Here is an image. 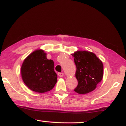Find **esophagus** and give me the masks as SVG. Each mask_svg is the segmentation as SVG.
<instances>
[{"label": "esophagus", "mask_w": 126, "mask_h": 126, "mask_svg": "<svg viewBox=\"0 0 126 126\" xmlns=\"http://www.w3.org/2000/svg\"><path fill=\"white\" fill-rule=\"evenodd\" d=\"M58 75H59V76H60V77H63V76H64V73H58Z\"/></svg>", "instance_id": "1"}]
</instances>
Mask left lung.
Returning a JSON list of instances; mask_svg holds the SVG:
<instances>
[{"mask_svg":"<svg viewBox=\"0 0 126 126\" xmlns=\"http://www.w3.org/2000/svg\"><path fill=\"white\" fill-rule=\"evenodd\" d=\"M72 56L74 57L76 66L75 76L78 81L75 91L79 94L92 92L103 78L102 62L94 53L88 51H75Z\"/></svg>","mask_w":126,"mask_h":126,"instance_id":"1","label":"left lung"}]
</instances>
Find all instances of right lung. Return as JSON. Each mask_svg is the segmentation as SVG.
<instances>
[{"label": "right lung", "instance_id": "obj_1", "mask_svg": "<svg viewBox=\"0 0 126 126\" xmlns=\"http://www.w3.org/2000/svg\"><path fill=\"white\" fill-rule=\"evenodd\" d=\"M44 50H36L25 59L21 74L24 83L31 91L44 93L51 90L57 81L54 62L47 59Z\"/></svg>", "mask_w": 126, "mask_h": 126}]
</instances>
